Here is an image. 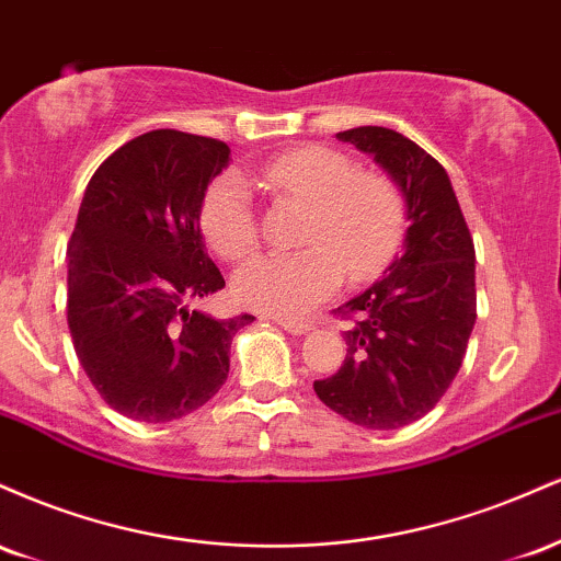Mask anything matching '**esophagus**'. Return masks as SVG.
<instances>
[{
	"instance_id": "34e87169",
	"label": "esophagus",
	"mask_w": 561,
	"mask_h": 561,
	"mask_svg": "<svg viewBox=\"0 0 561 561\" xmlns=\"http://www.w3.org/2000/svg\"><path fill=\"white\" fill-rule=\"evenodd\" d=\"M274 321L282 327V330L289 332V334L311 332V324H306V321H293V319H274Z\"/></svg>"
}]
</instances>
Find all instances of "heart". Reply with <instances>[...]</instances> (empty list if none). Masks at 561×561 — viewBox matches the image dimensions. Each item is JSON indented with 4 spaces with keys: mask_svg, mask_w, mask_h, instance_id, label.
Instances as JSON below:
<instances>
[{
    "mask_svg": "<svg viewBox=\"0 0 561 561\" xmlns=\"http://www.w3.org/2000/svg\"><path fill=\"white\" fill-rule=\"evenodd\" d=\"M259 182L276 195L311 203L302 242L293 255H255L234 274L242 306L300 319L343 285L382 274L403 240L405 208L398 186L379 173H356L351 158L330 147H298L268 160ZM205 240L224 259L248 255L259 240L253 197L237 173L208 186L199 208Z\"/></svg>",
    "mask_w": 561,
    "mask_h": 561,
    "instance_id": "heart-1",
    "label": "heart"
}]
</instances>
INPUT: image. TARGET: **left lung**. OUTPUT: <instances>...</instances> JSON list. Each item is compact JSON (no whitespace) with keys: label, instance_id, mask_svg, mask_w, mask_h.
Returning a JSON list of instances; mask_svg holds the SVG:
<instances>
[{"label":"left lung","instance_id":"left-lung-1","mask_svg":"<svg viewBox=\"0 0 561 561\" xmlns=\"http://www.w3.org/2000/svg\"><path fill=\"white\" fill-rule=\"evenodd\" d=\"M396 182L405 203L403 253L347 300L345 362L313 390L347 422L398 430L422 420L454 382L478 319L474 244L446 169L382 126L337 134Z\"/></svg>","mask_w":561,"mask_h":561}]
</instances>
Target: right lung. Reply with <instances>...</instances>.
Listing matches in <instances>:
<instances>
[{
    "label": "right lung",
    "mask_w": 561,
    "mask_h": 561,
    "mask_svg": "<svg viewBox=\"0 0 561 561\" xmlns=\"http://www.w3.org/2000/svg\"><path fill=\"white\" fill-rule=\"evenodd\" d=\"M218 139L158 128L115 150L83 192L68 244V327L96 392L128 420H182L221 390L231 337L255 317L192 302L224 289L199 234Z\"/></svg>",
    "instance_id": "add662e5"
}]
</instances>
